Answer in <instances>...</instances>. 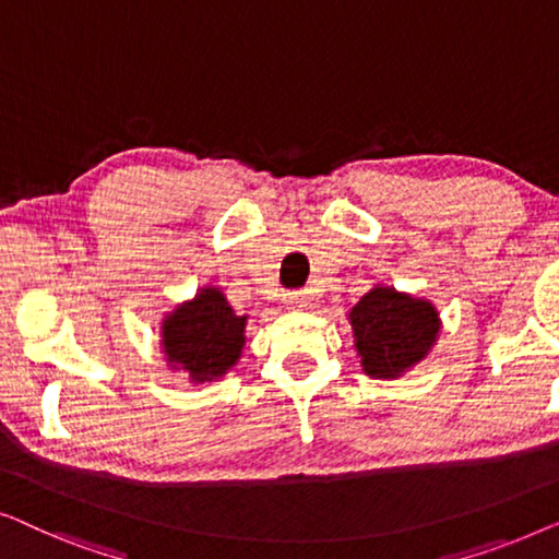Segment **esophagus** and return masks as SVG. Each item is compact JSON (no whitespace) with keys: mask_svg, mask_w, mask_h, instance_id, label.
<instances>
[{"mask_svg":"<svg viewBox=\"0 0 559 559\" xmlns=\"http://www.w3.org/2000/svg\"><path fill=\"white\" fill-rule=\"evenodd\" d=\"M283 304H286L288 309H306V306H309V294H306V290H294V294L283 296Z\"/></svg>","mask_w":559,"mask_h":559,"instance_id":"obj_1","label":"esophagus"}]
</instances>
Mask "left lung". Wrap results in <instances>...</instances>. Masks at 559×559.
<instances>
[{"label": "left lung", "mask_w": 559, "mask_h": 559, "mask_svg": "<svg viewBox=\"0 0 559 559\" xmlns=\"http://www.w3.org/2000/svg\"><path fill=\"white\" fill-rule=\"evenodd\" d=\"M361 372L372 380H397L436 347L440 313L430 298L374 283L347 313Z\"/></svg>", "instance_id": "obj_1"}]
</instances>
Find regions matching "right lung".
I'll return each mask as SVG.
<instances>
[{
    "mask_svg": "<svg viewBox=\"0 0 559 559\" xmlns=\"http://www.w3.org/2000/svg\"><path fill=\"white\" fill-rule=\"evenodd\" d=\"M248 313L238 317L217 286L198 294L164 313L159 349L171 372H182L190 384H212L230 372L246 347Z\"/></svg>",
    "mask_w": 559,
    "mask_h": 559,
    "instance_id": "obj_1",
    "label": "right lung"
}]
</instances>
